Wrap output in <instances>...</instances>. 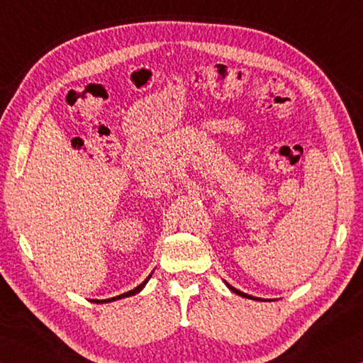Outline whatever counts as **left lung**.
<instances>
[{
    "instance_id": "obj_1",
    "label": "left lung",
    "mask_w": 363,
    "mask_h": 363,
    "mask_svg": "<svg viewBox=\"0 0 363 363\" xmlns=\"http://www.w3.org/2000/svg\"><path fill=\"white\" fill-rule=\"evenodd\" d=\"M225 285H227V286H229V290H230V291H233V293H237V294H238V296H243V298H250V299H256V298H253V296H250V294H247V293H242V291H238V290H237V288H233L232 285H229V284H227V281H225Z\"/></svg>"
}]
</instances>
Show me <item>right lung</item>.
I'll use <instances>...</instances> for the list:
<instances>
[{
    "label": "right lung",
    "mask_w": 363,
    "mask_h": 363,
    "mask_svg": "<svg viewBox=\"0 0 363 363\" xmlns=\"http://www.w3.org/2000/svg\"><path fill=\"white\" fill-rule=\"evenodd\" d=\"M152 277V274L149 275V277H147L144 281H143V284H140L139 286H136V288H134V290H131V291H128V293H123V294H120V296H115V298H110V299H94V303H97V304H99V303H112V301H116V299H121V298H128V296H133V294H136V293H139L140 290H143V288L145 286V284H147V281H149V279Z\"/></svg>",
    "instance_id": "right-lung-1"
}]
</instances>
